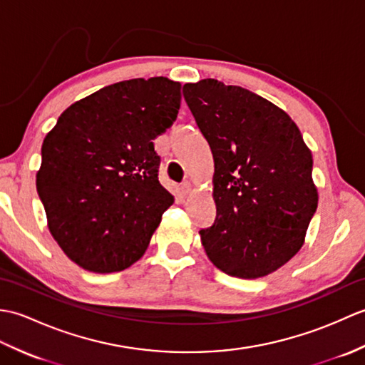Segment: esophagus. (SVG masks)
Instances as JSON below:
<instances>
[{
    "label": "esophagus",
    "instance_id": "obj_1",
    "mask_svg": "<svg viewBox=\"0 0 365 365\" xmlns=\"http://www.w3.org/2000/svg\"><path fill=\"white\" fill-rule=\"evenodd\" d=\"M180 191H182V195H188V192L191 191V183H190L188 180H185V182L182 183Z\"/></svg>",
    "mask_w": 365,
    "mask_h": 365
}]
</instances>
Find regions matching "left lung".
Returning a JSON list of instances; mask_svg holds the SVG:
<instances>
[{
	"mask_svg": "<svg viewBox=\"0 0 365 365\" xmlns=\"http://www.w3.org/2000/svg\"><path fill=\"white\" fill-rule=\"evenodd\" d=\"M183 97L215 158L216 221L199 230L208 259L242 279L273 273L299 251L319 204L311 150L289 114L245 88L207 78Z\"/></svg>",
	"mask_w": 365,
	"mask_h": 365,
	"instance_id": "1",
	"label": "left lung"
}]
</instances>
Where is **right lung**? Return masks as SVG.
Returning a JSON list of instances; mask_svg holds the SVG:
<instances>
[{
    "label": "right lung",
    "mask_w": 365,
    "mask_h": 365,
    "mask_svg": "<svg viewBox=\"0 0 365 365\" xmlns=\"http://www.w3.org/2000/svg\"><path fill=\"white\" fill-rule=\"evenodd\" d=\"M180 83L127 80L71 105L42 144L36 185L67 257L114 273L143 257L174 197L158 180L153 139L173 125Z\"/></svg>",
    "instance_id": "1"
}]
</instances>
